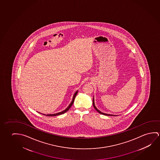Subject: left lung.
Instances as JSON below:
<instances>
[{"label":"left lung","instance_id":"1","mask_svg":"<svg viewBox=\"0 0 160 160\" xmlns=\"http://www.w3.org/2000/svg\"><path fill=\"white\" fill-rule=\"evenodd\" d=\"M93 107H94V108H95V110H96L98 112V113H101V114H102V115H104L116 116L114 115H111V114H107V113H103V112H101L100 111L98 110V109L96 108V106H95V102H94V98H93Z\"/></svg>","mask_w":160,"mask_h":160}]
</instances>
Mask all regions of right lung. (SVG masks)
I'll return each mask as SVG.
<instances>
[{"label":"right lung","instance_id":"1","mask_svg":"<svg viewBox=\"0 0 160 160\" xmlns=\"http://www.w3.org/2000/svg\"><path fill=\"white\" fill-rule=\"evenodd\" d=\"M78 91H76V92H75V93H74V96H73V98H72V100L71 101V103H70V105L68 106V107L65 110L62 111V112H58V113H54V114H47V115L43 114V115H44L47 116H55L60 115H62V114L65 113L67 111L69 110L70 108H71V106L72 105V104L74 103V99L75 98V96H76V95H77V93H78Z\"/></svg>","mask_w":160,"mask_h":160}]
</instances>
